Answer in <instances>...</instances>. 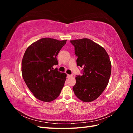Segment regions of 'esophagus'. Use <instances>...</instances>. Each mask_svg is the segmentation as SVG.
Returning a JSON list of instances; mask_svg holds the SVG:
<instances>
[{"label": "esophagus", "instance_id": "1", "mask_svg": "<svg viewBox=\"0 0 133 133\" xmlns=\"http://www.w3.org/2000/svg\"><path fill=\"white\" fill-rule=\"evenodd\" d=\"M73 75H69V74H67V78H71V77H73Z\"/></svg>", "mask_w": 133, "mask_h": 133}]
</instances>
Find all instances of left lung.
<instances>
[{
  "label": "left lung",
  "instance_id": "obj_1",
  "mask_svg": "<svg viewBox=\"0 0 133 133\" xmlns=\"http://www.w3.org/2000/svg\"><path fill=\"white\" fill-rule=\"evenodd\" d=\"M77 56V65L83 68L82 75H76L73 89L84 102L97 99L105 90L110 79L111 65L104 48L91 40L84 38L70 41Z\"/></svg>",
  "mask_w": 133,
  "mask_h": 133
}]
</instances>
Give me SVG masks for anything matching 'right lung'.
<instances>
[{"label": "right lung", "mask_w": 133, "mask_h": 133, "mask_svg": "<svg viewBox=\"0 0 133 133\" xmlns=\"http://www.w3.org/2000/svg\"><path fill=\"white\" fill-rule=\"evenodd\" d=\"M66 41L42 38L31 44L24 54L23 78L34 96L41 101L57 99L64 87L66 74L53 66L58 64L57 56Z\"/></svg>", "instance_id": "add662e5"}]
</instances>
